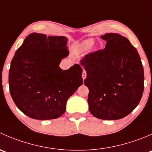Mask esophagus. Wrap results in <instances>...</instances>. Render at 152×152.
I'll return each instance as SVG.
<instances>
[{"label":"esophagus","mask_w":152,"mask_h":152,"mask_svg":"<svg viewBox=\"0 0 152 152\" xmlns=\"http://www.w3.org/2000/svg\"><path fill=\"white\" fill-rule=\"evenodd\" d=\"M82 79L85 80V79H86V77H87V72H86L85 70H83V72H82Z\"/></svg>","instance_id":"obj_1"}]
</instances>
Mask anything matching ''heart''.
I'll return each instance as SVG.
<instances>
[{
  "mask_svg": "<svg viewBox=\"0 0 152 152\" xmlns=\"http://www.w3.org/2000/svg\"><path fill=\"white\" fill-rule=\"evenodd\" d=\"M94 45V41L92 39H86V40L83 41V42H81L80 44L76 46V51L78 54H80V53H83L85 52L88 51L89 50L91 49V48Z\"/></svg>",
  "mask_w": 152,
  "mask_h": 152,
  "instance_id": "b5f03b06",
  "label": "heart"
}]
</instances>
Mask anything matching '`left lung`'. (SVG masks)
<instances>
[{
	"label": "left lung",
	"instance_id": "left-lung-1",
	"mask_svg": "<svg viewBox=\"0 0 152 152\" xmlns=\"http://www.w3.org/2000/svg\"><path fill=\"white\" fill-rule=\"evenodd\" d=\"M105 48L85 55L80 64L87 71L89 110L95 117L118 120L138 105L144 90V73L137 49L125 37H101Z\"/></svg>",
	"mask_w": 152,
	"mask_h": 152
}]
</instances>
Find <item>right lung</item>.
<instances>
[{"label":"right lung","mask_w":152,"mask_h":152,"mask_svg":"<svg viewBox=\"0 0 152 152\" xmlns=\"http://www.w3.org/2000/svg\"><path fill=\"white\" fill-rule=\"evenodd\" d=\"M67 38L31 33L16 50L9 72L11 96L29 118L50 120L60 117L67 99L83 83L79 64L62 70L69 54Z\"/></svg>","instance_id":"1"}]
</instances>
